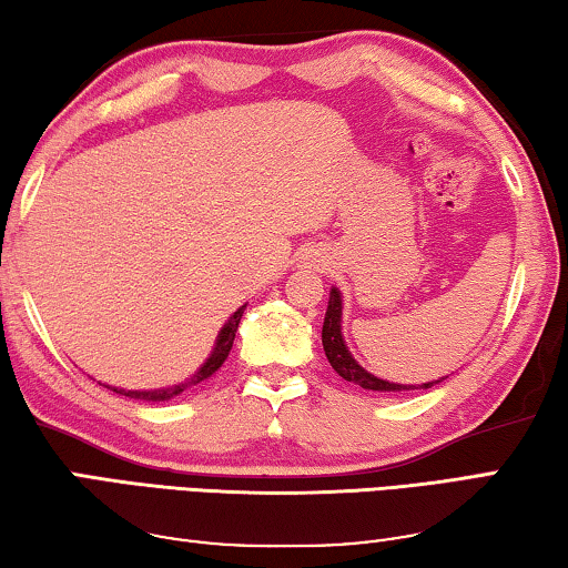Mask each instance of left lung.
Instances as JSON below:
<instances>
[{
    "label": "left lung",
    "instance_id": "1",
    "mask_svg": "<svg viewBox=\"0 0 568 568\" xmlns=\"http://www.w3.org/2000/svg\"><path fill=\"white\" fill-rule=\"evenodd\" d=\"M342 296L337 290H332L329 294V304H327V314H324V327H322V345H324V355H327L329 365L334 367L339 377H345L347 383H355L365 389H372V393H403V389H417L413 385H395L387 383V379H379L375 375H369L365 367H359L355 357L349 355V349L342 339ZM440 383V379H438ZM435 383H425L420 389L433 387Z\"/></svg>",
    "mask_w": 568,
    "mask_h": 568
}]
</instances>
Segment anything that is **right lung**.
Listing matches in <instances>:
<instances>
[{
	"label": "right lung",
	"instance_id": "right-lung-1",
	"mask_svg": "<svg viewBox=\"0 0 568 568\" xmlns=\"http://www.w3.org/2000/svg\"><path fill=\"white\" fill-rule=\"evenodd\" d=\"M244 310H246V304L239 306V310L234 312V317H229V322L223 324L216 347H213L211 357L206 359V365H203L191 379H185V383L173 385V387L148 389V393H138V389H135V393H133V389H115V393L125 395V397H135V399H148V403H151V399H153V403H161V399H171V397H175V395H181L183 389H189V387H193V385L203 383V379H209V377L213 375V372H216V369L223 365V359L229 357L231 347H234V337H236L239 322H241V317H244ZM110 389H113V387H110Z\"/></svg>",
	"mask_w": 568,
	"mask_h": 568
}]
</instances>
